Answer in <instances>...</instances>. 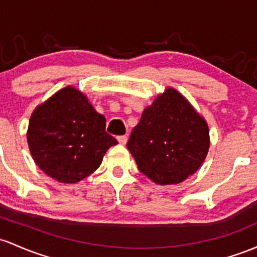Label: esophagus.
Listing matches in <instances>:
<instances>
[{
	"instance_id": "1",
	"label": "esophagus",
	"mask_w": 257,
	"mask_h": 257,
	"mask_svg": "<svg viewBox=\"0 0 257 257\" xmlns=\"http://www.w3.org/2000/svg\"><path fill=\"white\" fill-rule=\"evenodd\" d=\"M118 142H119V144H122V145H124V144L126 143V140H128V137L126 135H119V137L117 138Z\"/></svg>"
}]
</instances>
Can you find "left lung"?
Wrapping results in <instances>:
<instances>
[{
  "label": "left lung",
  "mask_w": 257,
  "mask_h": 257,
  "mask_svg": "<svg viewBox=\"0 0 257 257\" xmlns=\"http://www.w3.org/2000/svg\"><path fill=\"white\" fill-rule=\"evenodd\" d=\"M210 138L204 118L174 89L143 112L126 148L139 171L157 184H177L199 170Z\"/></svg>",
  "instance_id": "8db88e82"
}]
</instances>
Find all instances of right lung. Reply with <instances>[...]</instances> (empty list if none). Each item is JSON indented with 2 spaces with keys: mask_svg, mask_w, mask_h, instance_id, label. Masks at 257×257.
Listing matches in <instances>:
<instances>
[{
  "mask_svg": "<svg viewBox=\"0 0 257 257\" xmlns=\"http://www.w3.org/2000/svg\"><path fill=\"white\" fill-rule=\"evenodd\" d=\"M27 137L36 165L61 183L86 178L118 144L106 132L105 117L74 87L62 89L34 111Z\"/></svg>",
  "mask_w": 257,
  "mask_h": 257,
  "instance_id": "right-lung-1",
  "label": "right lung"
}]
</instances>
